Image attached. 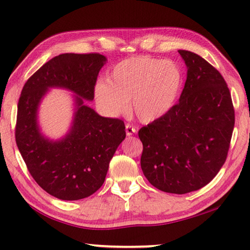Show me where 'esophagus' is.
<instances>
[{"mask_svg":"<svg viewBox=\"0 0 250 250\" xmlns=\"http://www.w3.org/2000/svg\"><path fill=\"white\" fill-rule=\"evenodd\" d=\"M125 133L128 137H130V135L137 133V129H135V126L131 125H125Z\"/></svg>","mask_w":250,"mask_h":250,"instance_id":"1","label":"esophagus"}]
</instances>
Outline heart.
Listing matches in <instances>:
<instances>
[{"label":"heart","mask_w":250,"mask_h":250,"mask_svg":"<svg viewBox=\"0 0 250 250\" xmlns=\"http://www.w3.org/2000/svg\"><path fill=\"white\" fill-rule=\"evenodd\" d=\"M182 73L175 62L150 56H133L113 67L107 82L97 83L95 98L110 116L129 108L143 124L166 117L174 107L182 89Z\"/></svg>","instance_id":"b5f03b06"}]
</instances>
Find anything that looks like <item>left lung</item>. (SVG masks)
<instances>
[{
  "instance_id": "8db88e82",
  "label": "left lung",
  "mask_w": 250,
  "mask_h": 250,
  "mask_svg": "<svg viewBox=\"0 0 250 250\" xmlns=\"http://www.w3.org/2000/svg\"><path fill=\"white\" fill-rule=\"evenodd\" d=\"M179 53L188 67L179 103L142 126L139 138L147 181L160 191L186 194L208 184L225 163L235 111L221 73L197 54Z\"/></svg>"
}]
</instances>
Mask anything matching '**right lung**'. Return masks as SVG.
Here are the masks:
<instances>
[{
  "instance_id": "right-lung-1",
  "label": "right lung",
  "mask_w": 250,
  "mask_h": 250,
  "mask_svg": "<svg viewBox=\"0 0 250 250\" xmlns=\"http://www.w3.org/2000/svg\"><path fill=\"white\" fill-rule=\"evenodd\" d=\"M104 55L62 54L25 83L18 104L15 140L33 179L44 191L64 201H77L98 191L110 160L125 138V122L99 116L84 104L94 100ZM49 87H64L75 96L74 120L61 141L43 137L37 122L41 99Z\"/></svg>"
}]
</instances>
